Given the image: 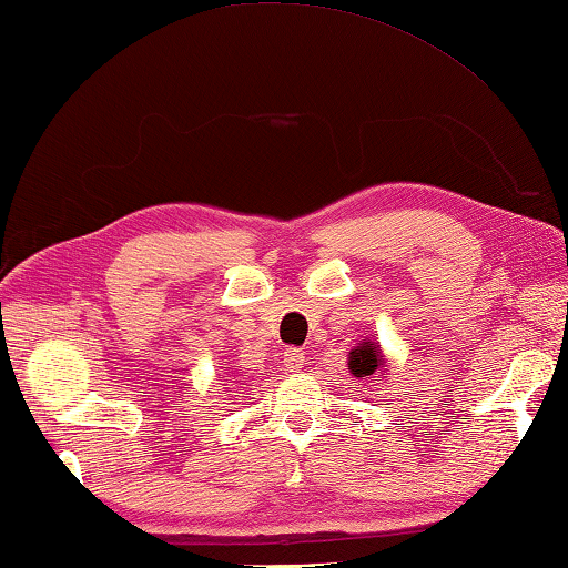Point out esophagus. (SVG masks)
<instances>
[{
    "label": "esophagus",
    "mask_w": 568,
    "mask_h": 568,
    "mask_svg": "<svg viewBox=\"0 0 568 568\" xmlns=\"http://www.w3.org/2000/svg\"><path fill=\"white\" fill-rule=\"evenodd\" d=\"M283 365L291 369V373H301L303 369V365H305V355H303V349H297V347H287L285 353H283Z\"/></svg>",
    "instance_id": "34e87169"
}]
</instances>
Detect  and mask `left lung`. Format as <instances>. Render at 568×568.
<instances>
[{
    "label": "left lung",
    "instance_id": "1",
    "mask_svg": "<svg viewBox=\"0 0 568 568\" xmlns=\"http://www.w3.org/2000/svg\"><path fill=\"white\" fill-rule=\"evenodd\" d=\"M347 369L353 373L357 379L359 377H369V375H385L387 373V363H385V353L379 349L375 339H359L357 347L349 349L347 355Z\"/></svg>",
    "mask_w": 568,
    "mask_h": 568
}]
</instances>
